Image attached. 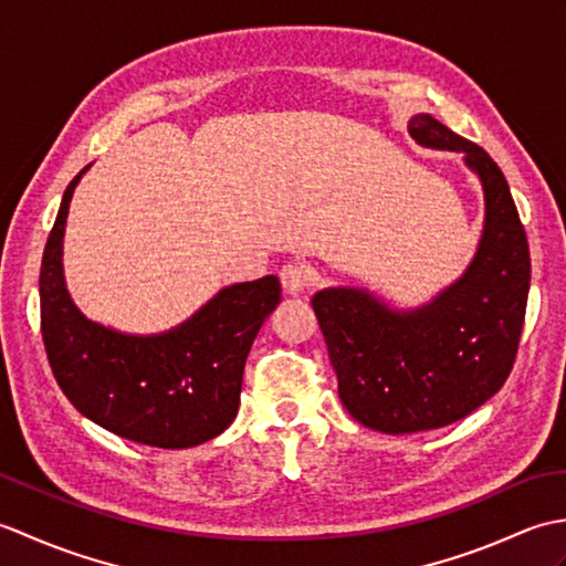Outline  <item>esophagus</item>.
Listing matches in <instances>:
<instances>
[{
    "instance_id": "1",
    "label": "esophagus",
    "mask_w": 566,
    "mask_h": 566,
    "mask_svg": "<svg viewBox=\"0 0 566 566\" xmlns=\"http://www.w3.org/2000/svg\"><path fill=\"white\" fill-rule=\"evenodd\" d=\"M280 282L284 286V292H290V294L304 292L311 286V268L302 260L286 262L280 270Z\"/></svg>"
}]
</instances>
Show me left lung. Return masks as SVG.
Segmentation results:
<instances>
[{
    "instance_id": "left-lung-1",
    "label": "left lung",
    "mask_w": 566,
    "mask_h": 566,
    "mask_svg": "<svg viewBox=\"0 0 566 566\" xmlns=\"http://www.w3.org/2000/svg\"><path fill=\"white\" fill-rule=\"evenodd\" d=\"M408 134L426 148L462 150L482 179L486 223L476 258L430 306L406 314L359 290L311 298L347 413L391 436L450 426L503 387L531 290V250L501 167L430 114L413 116Z\"/></svg>"
}]
</instances>
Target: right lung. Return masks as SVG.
Returning a JSON list of instances; mask_svg holds the SVG:
<instances>
[{
	"label": "right lung",
	"mask_w": 566,
	"mask_h": 566,
	"mask_svg": "<svg viewBox=\"0 0 566 566\" xmlns=\"http://www.w3.org/2000/svg\"><path fill=\"white\" fill-rule=\"evenodd\" d=\"M82 172L60 201L39 280L41 333L57 387L114 436L165 450L207 442L233 423L250 345L282 302L280 280L226 286L182 326L148 338L87 321L63 280L65 219Z\"/></svg>",
	"instance_id": "add662e5"
}]
</instances>
